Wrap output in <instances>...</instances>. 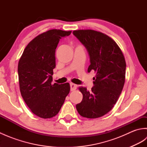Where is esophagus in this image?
<instances>
[{
	"label": "esophagus",
	"instance_id": "obj_1",
	"mask_svg": "<svg viewBox=\"0 0 147 147\" xmlns=\"http://www.w3.org/2000/svg\"><path fill=\"white\" fill-rule=\"evenodd\" d=\"M70 87H71V91H74L77 88V85L74 83H70Z\"/></svg>",
	"mask_w": 147,
	"mask_h": 147
}]
</instances>
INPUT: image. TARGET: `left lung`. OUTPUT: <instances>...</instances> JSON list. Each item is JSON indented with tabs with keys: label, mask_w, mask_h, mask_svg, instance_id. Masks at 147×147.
Masks as SVG:
<instances>
[{
	"label": "left lung",
	"mask_w": 147,
	"mask_h": 147,
	"mask_svg": "<svg viewBox=\"0 0 147 147\" xmlns=\"http://www.w3.org/2000/svg\"><path fill=\"white\" fill-rule=\"evenodd\" d=\"M73 35L85 47L90 65L88 72L96 73L92 91L80 87L83 100L76 105L82 116L90 119L102 117L117 102L125 82L126 61L119 47L104 33L92 30L73 31Z\"/></svg>",
	"instance_id": "left-lung-1"
}]
</instances>
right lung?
Returning <instances> with one entry per match:
<instances>
[{"label": "right lung", "instance_id": "obj_1", "mask_svg": "<svg viewBox=\"0 0 147 147\" xmlns=\"http://www.w3.org/2000/svg\"><path fill=\"white\" fill-rule=\"evenodd\" d=\"M71 31L51 30L36 36L26 47L18 71L22 97L31 111L43 119L54 117L70 91L69 83L52 84L55 49Z\"/></svg>", "mask_w": 147, "mask_h": 147}]
</instances>
